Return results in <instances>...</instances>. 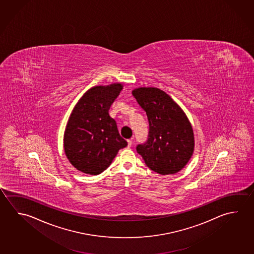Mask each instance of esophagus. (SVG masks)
<instances>
[{
  "instance_id": "1",
  "label": "esophagus",
  "mask_w": 254,
  "mask_h": 254,
  "mask_svg": "<svg viewBox=\"0 0 254 254\" xmlns=\"http://www.w3.org/2000/svg\"><path fill=\"white\" fill-rule=\"evenodd\" d=\"M127 143H128V145H127V146H131V145H132V143H133V141H132V139H129V140H127Z\"/></svg>"
}]
</instances>
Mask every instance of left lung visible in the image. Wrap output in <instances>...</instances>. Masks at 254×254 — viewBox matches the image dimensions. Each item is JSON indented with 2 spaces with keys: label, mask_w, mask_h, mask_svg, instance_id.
Returning <instances> with one entry per match:
<instances>
[{
  "label": "left lung",
  "mask_w": 254,
  "mask_h": 254,
  "mask_svg": "<svg viewBox=\"0 0 254 254\" xmlns=\"http://www.w3.org/2000/svg\"><path fill=\"white\" fill-rule=\"evenodd\" d=\"M133 97L146 112L149 133L136 151L149 169L160 175L178 172L190 160L194 138L181 108L163 91L153 87L133 90Z\"/></svg>",
  "instance_id": "obj_1"
}]
</instances>
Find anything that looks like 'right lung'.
<instances>
[{"label":"right lung","instance_id":"add662e5","mask_svg":"<svg viewBox=\"0 0 254 254\" xmlns=\"http://www.w3.org/2000/svg\"><path fill=\"white\" fill-rule=\"evenodd\" d=\"M122 90L121 84L94 86L74 108L64 133V150L76 169L102 173L127 142L121 137L109 110Z\"/></svg>","mask_w":254,"mask_h":254}]
</instances>
